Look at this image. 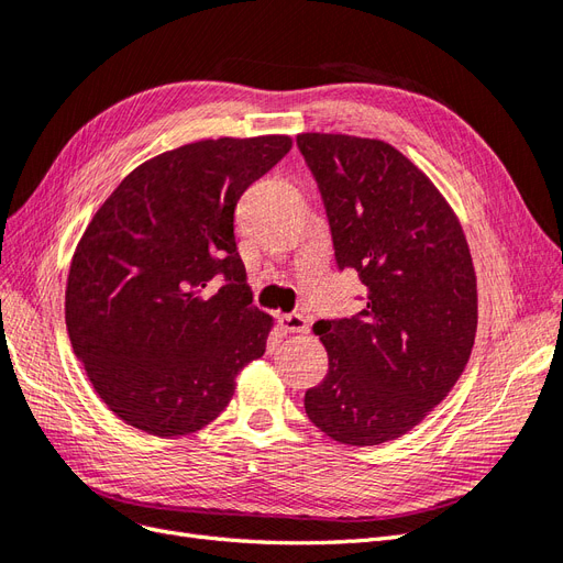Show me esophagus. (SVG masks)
Here are the masks:
<instances>
[{"mask_svg": "<svg viewBox=\"0 0 563 563\" xmlns=\"http://www.w3.org/2000/svg\"><path fill=\"white\" fill-rule=\"evenodd\" d=\"M279 328L284 333H307L309 321L302 314H284L279 317Z\"/></svg>", "mask_w": 563, "mask_h": 563, "instance_id": "obj_1", "label": "esophagus"}]
</instances>
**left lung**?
<instances>
[{"label":"left lung","mask_w":563,"mask_h":563,"mask_svg":"<svg viewBox=\"0 0 563 563\" xmlns=\"http://www.w3.org/2000/svg\"><path fill=\"white\" fill-rule=\"evenodd\" d=\"M335 246L367 298L352 319L317 321L328 373L305 412L338 442L371 448L412 431L466 367L477 279L454 209L398 148L352 134H298Z\"/></svg>","instance_id":"obj_1"}]
</instances>
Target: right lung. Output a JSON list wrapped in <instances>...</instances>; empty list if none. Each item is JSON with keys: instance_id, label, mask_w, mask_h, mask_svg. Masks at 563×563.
Here are the masks:
<instances>
[{"instance_id": "add662e5", "label": "right lung", "mask_w": 563, "mask_h": 563, "mask_svg": "<svg viewBox=\"0 0 563 563\" xmlns=\"http://www.w3.org/2000/svg\"><path fill=\"white\" fill-rule=\"evenodd\" d=\"M294 146L286 134L202 140L142 163L76 244L65 290L74 354L97 396L158 438L196 433L265 354L235 242L242 192Z\"/></svg>"}]
</instances>
